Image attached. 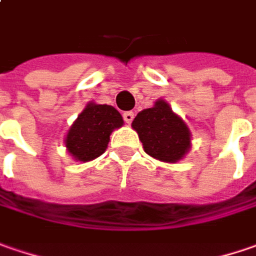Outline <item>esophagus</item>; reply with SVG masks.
Returning a JSON list of instances; mask_svg holds the SVG:
<instances>
[{
    "label": "esophagus",
    "instance_id": "1",
    "mask_svg": "<svg viewBox=\"0 0 256 256\" xmlns=\"http://www.w3.org/2000/svg\"><path fill=\"white\" fill-rule=\"evenodd\" d=\"M133 118H134V113H133V112H124V113H123V120H124L128 124H130V123L133 122Z\"/></svg>",
    "mask_w": 256,
    "mask_h": 256
}]
</instances>
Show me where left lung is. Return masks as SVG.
I'll use <instances>...</instances> for the list:
<instances>
[{"label":"left lung","instance_id":"8db88e82","mask_svg":"<svg viewBox=\"0 0 256 256\" xmlns=\"http://www.w3.org/2000/svg\"><path fill=\"white\" fill-rule=\"evenodd\" d=\"M132 128L138 132L144 152L154 159L174 163L190 148L189 128L163 100L156 102L152 108L140 112Z\"/></svg>","mask_w":256,"mask_h":256}]
</instances>
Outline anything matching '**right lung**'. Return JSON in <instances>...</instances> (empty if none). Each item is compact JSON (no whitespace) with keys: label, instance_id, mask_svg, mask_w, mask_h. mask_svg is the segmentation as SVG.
Listing matches in <instances>:
<instances>
[{"label":"right lung","instance_id":"add662e5","mask_svg":"<svg viewBox=\"0 0 256 256\" xmlns=\"http://www.w3.org/2000/svg\"><path fill=\"white\" fill-rule=\"evenodd\" d=\"M122 124V114L114 107L90 103L68 130L66 148L77 160H93L104 153L112 132Z\"/></svg>","mask_w":256,"mask_h":256}]
</instances>
